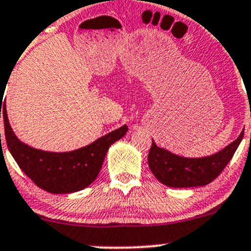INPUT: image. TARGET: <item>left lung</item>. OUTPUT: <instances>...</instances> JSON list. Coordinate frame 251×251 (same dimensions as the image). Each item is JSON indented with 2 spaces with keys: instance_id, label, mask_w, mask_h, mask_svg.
<instances>
[{
  "instance_id": "1",
  "label": "left lung",
  "mask_w": 251,
  "mask_h": 251,
  "mask_svg": "<svg viewBox=\"0 0 251 251\" xmlns=\"http://www.w3.org/2000/svg\"><path fill=\"white\" fill-rule=\"evenodd\" d=\"M244 130L235 141L222 151L203 158H186L160 148L151 142L148 165L159 182L173 188H187L209 184L222 173L238 146L243 140Z\"/></svg>"
}]
</instances>
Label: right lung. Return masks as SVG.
Here are the masks:
<instances>
[{
	"mask_svg": "<svg viewBox=\"0 0 251 251\" xmlns=\"http://www.w3.org/2000/svg\"><path fill=\"white\" fill-rule=\"evenodd\" d=\"M0 108L6 143L12 156L37 187L53 194L74 193L90 186L97 178L109 147L123 138L128 130L127 126L123 125L88 146L72 151H46L18 140L9 124L6 104Z\"/></svg>",
	"mask_w": 251,
	"mask_h": 251,
	"instance_id": "obj_1",
	"label": "right lung"
}]
</instances>
